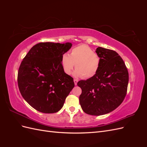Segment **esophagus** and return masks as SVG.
<instances>
[{
  "label": "esophagus",
  "instance_id": "obj_1",
  "mask_svg": "<svg viewBox=\"0 0 147 147\" xmlns=\"http://www.w3.org/2000/svg\"><path fill=\"white\" fill-rule=\"evenodd\" d=\"M74 83H75V85H77V83H78V80H77V79H74Z\"/></svg>",
  "mask_w": 147,
  "mask_h": 147
}]
</instances>
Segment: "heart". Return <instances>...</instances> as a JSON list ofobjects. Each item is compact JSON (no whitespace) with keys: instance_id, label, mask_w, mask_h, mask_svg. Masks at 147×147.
<instances>
[{"instance_id":"heart-1","label":"heart","mask_w":147,"mask_h":147,"mask_svg":"<svg viewBox=\"0 0 147 147\" xmlns=\"http://www.w3.org/2000/svg\"><path fill=\"white\" fill-rule=\"evenodd\" d=\"M61 64L66 75L71 74L75 64V77L91 78L98 72L100 58L91 48L83 44L74 48L70 55L67 53L63 54L61 57Z\"/></svg>"}]
</instances>
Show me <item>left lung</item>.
I'll return each instance as SVG.
<instances>
[{
    "mask_svg": "<svg viewBox=\"0 0 147 147\" xmlns=\"http://www.w3.org/2000/svg\"><path fill=\"white\" fill-rule=\"evenodd\" d=\"M96 52L100 58L98 72L79 81L77 85L82 91L79 102L84 112L99 116L112 112L122 103L127 93L129 74L116 51L98 47Z\"/></svg>",
    "mask_w": 147,
    "mask_h": 147,
    "instance_id": "8db88e82",
    "label": "left lung"
}]
</instances>
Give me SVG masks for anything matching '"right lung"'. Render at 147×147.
Masks as SVG:
<instances>
[{"mask_svg": "<svg viewBox=\"0 0 147 147\" xmlns=\"http://www.w3.org/2000/svg\"><path fill=\"white\" fill-rule=\"evenodd\" d=\"M71 43L41 42L31 48L22 61L18 84L24 100L38 112L53 113L64 105L74 87V78L66 75L61 57Z\"/></svg>", "mask_w": 147, "mask_h": 147, "instance_id": "obj_1", "label": "right lung"}]
</instances>
